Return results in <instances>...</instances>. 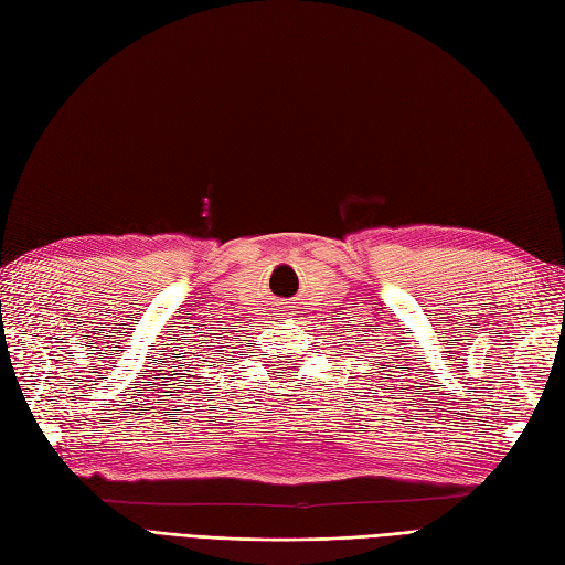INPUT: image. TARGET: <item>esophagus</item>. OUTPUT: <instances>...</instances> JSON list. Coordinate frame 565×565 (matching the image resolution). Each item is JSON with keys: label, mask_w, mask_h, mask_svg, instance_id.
Returning a JSON list of instances; mask_svg holds the SVG:
<instances>
[{"label": "esophagus", "mask_w": 565, "mask_h": 565, "mask_svg": "<svg viewBox=\"0 0 565 565\" xmlns=\"http://www.w3.org/2000/svg\"><path fill=\"white\" fill-rule=\"evenodd\" d=\"M281 315H286V312H281Z\"/></svg>", "instance_id": "esophagus-1"}]
</instances>
